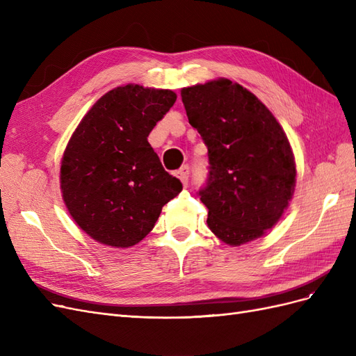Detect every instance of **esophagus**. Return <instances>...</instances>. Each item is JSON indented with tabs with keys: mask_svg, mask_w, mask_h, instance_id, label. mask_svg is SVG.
<instances>
[{
	"mask_svg": "<svg viewBox=\"0 0 356 356\" xmlns=\"http://www.w3.org/2000/svg\"><path fill=\"white\" fill-rule=\"evenodd\" d=\"M177 177L179 178V181L182 182V184L184 186H187V182H188V177H190V168L186 165V166H182L178 172H177Z\"/></svg>",
	"mask_w": 356,
	"mask_h": 356,
	"instance_id": "34e87169",
	"label": "esophagus"
}]
</instances>
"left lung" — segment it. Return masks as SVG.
<instances>
[{
	"label": "left lung",
	"instance_id": "obj_1",
	"mask_svg": "<svg viewBox=\"0 0 356 356\" xmlns=\"http://www.w3.org/2000/svg\"><path fill=\"white\" fill-rule=\"evenodd\" d=\"M181 98L208 147V182L199 190L208 227L232 246L260 238L294 195L296 161L284 129L254 93L227 79L184 88Z\"/></svg>",
	"mask_w": 356,
	"mask_h": 356
}]
</instances>
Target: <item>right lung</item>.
<instances>
[{"instance_id": "right-lung-1", "label": "right lung", "mask_w": 356, "mask_h": 356, "mask_svg": "<svg viewBox=\"0 0 356 356\" xmlns=\"http://www.w3.org/2000/svg\"><path fill=\"white\" fill-rule=\"evenodd\" d=\"M175 92L126 84L83 117L60 161V191L72 220L96 242L129 248L153 230L182 184L147 138L175 104Z\"/></svg>"}]
</instances>
